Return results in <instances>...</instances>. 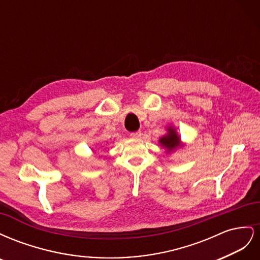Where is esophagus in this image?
Wrapping results in <instances>:
<instances>
[{"instance_id": "obj_1", "label": "esophagus", "mask_w": 260, "mask_h": 260, "mask_svg": "<svg viewBox=\"0 0 260 260\" xmlns=\"http://www.w3.org/2000/svg\"><path fill=\"white\" fill-rule=\"evenodd\" d=\"M130 137L133 139H139L141 138V131H136V132H131Z\"/></svg>"}]
</instances>
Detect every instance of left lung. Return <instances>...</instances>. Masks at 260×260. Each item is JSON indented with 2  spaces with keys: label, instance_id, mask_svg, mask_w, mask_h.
I'll return each mask as SVG.
<instances>
[{
  "label": "left lung",
  "instance_id": "left-lung-1",
  "mask_svg": "<svg viewBox=\"0 0 260 260\" xmlns=\"http://www.w3.org/2000/svg\"><path fill=\"white\" fill-rule=\"evenodd\" d=\"M167 130L168 133L159 139V143L161 144L162 147L167 148V153H169L175 151L176 148H178L181 145V140L178 136L177 131L174 128L168 127Z\"/></svg>",
  "mask_w": 260,
  "mask_h": 260
}]
</instances>
